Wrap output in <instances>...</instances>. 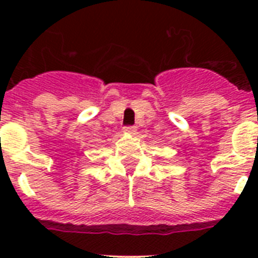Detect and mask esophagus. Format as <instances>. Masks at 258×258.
Returning a JSON list of instances; mask_svg holds the SVG:
<instances>
[{
    "instance_id": "34e87169",
    "label": "esophagus",
    "mask_w": 258,
    "mask_h": 258,
    "mask_svg": "<svg viewBox=\"0 0 258 258\" xmlns=\"http://www.w3.org/2000/svg\"><path fill=\"white\" fill-rule=\"evenodd\" d=\"M125 132H126V133H129V134H136V132H137V127L136 126H126L124 129Z\"/></svg>"
}]
</instances>
